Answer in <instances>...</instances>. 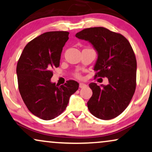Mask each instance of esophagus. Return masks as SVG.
<instances>
[{
  "label": "esophagus",
  "mask_w": 152,
  "mask_h": 152,
  "mask_svg": "<svg viewBox=\"0 0 152 152\" xmlns=\"http://www.w3.org/2000/svg\"><path fill=\"white\" fill-rule=\"evenodd\" d=\"M86 85L85 84H84V83H80V85H79V86H80V88H84V87H85Z\"/></svg>",
  "instance_id": "obj_1"
}]
</instances>
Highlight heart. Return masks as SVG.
Returning a JSON list of instances; mask_svg holds the SVG:
<instances>
[{"mask_svg": "<svg viewBox=\"0 0 152 152\" xmlns=\"http://www.w3.org/2000/svg\"><path fill=\"white\" fill-rule=\"evenodd\" d=\"M76 77L77 78H81V75L80 73H77L76 74Z\"/></svg>", "mask_w": 152, "mask_h": 152, "instance_id": "heart-1", "label": "heart"}]
</instances>
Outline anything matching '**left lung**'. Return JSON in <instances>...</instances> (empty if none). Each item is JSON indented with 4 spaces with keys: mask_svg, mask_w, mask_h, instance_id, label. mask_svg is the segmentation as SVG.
Masks as SVG:
<instances>
[{
    "mask_svg": "<svg viewBox=\"0 0 152 152\" xmlns=\"http://www.w3.org/2000/svg\"><path fill=\"white\" fill-rule=\"evenodd\" d=\"M75 36L88 41L98 53L94 70L96 77H107V85L90 83L93 94L87 102L91 113L109 120L121 114L129 105L136 87L137 61L129 40L104 27L85 28Z\"/></svg>",
    "mask_w": 152,
    "mask_h": 152,
    "instance_id": "8db88e82",
    "label": "left lung"
}]
</instances>
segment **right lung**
Listing matches in <instances>:
<instances>
[{
  "instance_id": "1",
  "label": "right lung",
  "mask_w": 152,
  "mask_h": 152,
  "mask_svg": "<svg viewBox=\"0 0 152 152\" xmlns=\"http://www.w3.org/2000/svg\"><path fill=\"white\" fill-rule=\"evenodd\" d=\"M67 31L42 33L26 45L17 66L19 93L29 111L43 120H51L66 110L70 96L79 88L74 80L64 85L51 82L52 70L60 64L68 40Z\"/></svg>"
}]
</instances>
